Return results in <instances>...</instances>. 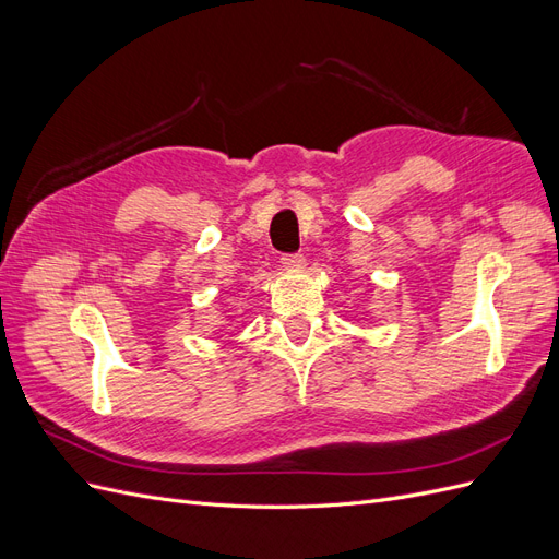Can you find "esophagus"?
<instances>
[{
	"label": "esophagus",
	"mask_w": 559,
	"mask_h": 559,
	"mask_svg": "<svg viewBox=\"0 0 559 559\" xmlns=\"http://www.w3.org/2000/svg\"><path fill=\"white\" fill-rule=\"evenodd\" d=\"M282 265L286 270H300L302 265H306V259L300 257V253H284L282 257Z\"/></svg>",
	"instance_id": "1"
}]
</instances>
